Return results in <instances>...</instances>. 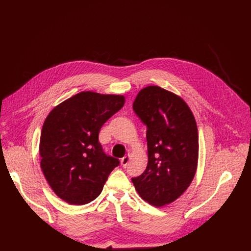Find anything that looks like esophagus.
I'll use <instances>...</instances> for the list:
<instances>
[{"mask_svg":"<svg viewBox=\"0 0 251 251\" xmlns=\"http://www.w3.org/2000/svg\"><path fill=\"white\" fill-rule=\"evenodd\" d=\"M128 163H129V155H127V156H125V157H123V158L121 159V165H122V167L126 168L127 165H128Z\"/></svg>","mask_w":251,"mask_h":251,"instance_id":"obj_1","label":"esophagus"}]
</instances>
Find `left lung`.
<instances>
[{"instance_id": "8db88e82", "label": "left lung", "mask_w": 251, "mask_h": 251, "mask_svg": "<svg viewBox=\"0 0 251 251\" xmlns=\"http://www.w3.org/2000/svg\"><path fill=\"white\" fill-rule=\"evenodd\" d=\"M133 110L147 126L148 165L132 182L140 197L155 206L176 201L196 174L199 136L187 103L159 86L142 89Z\"/></svg>"}]
</instances>
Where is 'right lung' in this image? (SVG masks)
<instances>
[{"instance_id": "right-lung-1", "label": "right lung", "mask_w": 251, "mask_h": 251, "mask_svg": "<svg viewBox=\"0 0 251 251\" xmlns=\"http://www.w3.org/2000/svg\"><path fill=\"white\" fill-rule=\"evenodd\" d=\"M125 103L122 95L80 92L47 117L41 134L43 173L52 191L69 204L95 200L120 161L105 154L98 140L103 124Z\"/></svg>"}]
</instances>
